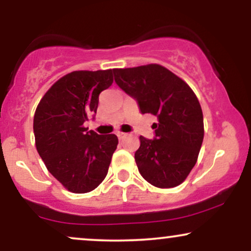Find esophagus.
Returning a JSON list of instances; mask_svg holds the SVG:
<instances>
[{
    "instance_id": "1",
    "label": "esophagus",
    "mask_w": 251,
    "mask_h": 251,
    "mask_svg": "<svg viewBox=\"0 0 251 251\" xmlns=\"http://www.w3.org/2000/svg\"><path fill=\"white\" fill-rule=\"evenodd\" d=\"M117 135H118V138H119V139L122 140V139H124V138L126 137V135H127V133H124V132H118Z\"/></svg>"
}]
</instances>
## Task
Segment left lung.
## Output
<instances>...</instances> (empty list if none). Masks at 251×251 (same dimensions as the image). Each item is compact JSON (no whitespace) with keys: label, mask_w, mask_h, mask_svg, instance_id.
<instances>
[{"label":"left lung","mask_w":251,"mask_h":251,"mask_svg":"<svg viewBox=\"0 0 251 251\" xmlns=\"http://www.w3.org/2000/svg\"><path fill=\"white\" fill-rule=\"evenodd\" d=\"M114 80L138 101L142 113L158 118L155 138L140 135L134 159L140 175L160 189L178 186L198 159L204 138L203 112L191 87L157 63L114 68Z\"/></svg>","instance_id":"left-lung-1"}]
</instances>
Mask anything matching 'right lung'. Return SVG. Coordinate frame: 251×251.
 <instances>
[{"instance_id": "obj_1", "label": "right lung", "mask_w": 251, "mask_h": 251, "mask_svg": "<svg viewBox=\"0 0 251 251\" xmlns=\"http://www.w3.org/2000/svg\"><path fill=\"white\" fill-rule=\"evenodd\" d=\"M113 83V71H74L60 77L34 114L35 146L46 168L65 189L86 194L105 179L118 145L116 134L87 131L99 94Z\"/></svg>"}]
</instances>
